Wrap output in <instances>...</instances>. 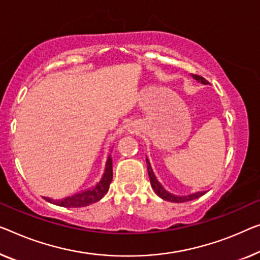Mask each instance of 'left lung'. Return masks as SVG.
<instances>
[{
    "mask_svg": "<svg viewBox=\"0 0 260 260\" xmlns=\"http://www.w3.org/2000/svg\"><path fill=\"white\" fill-rule=\"evenodd\" d=\"M191 77L195 80L200 81V83H202L204 85L209 84L208 80H205L203 77H200L196 75H191ZM146 162H147V169H148V176H149L150 184H152L153 190L155 191V193H156L158 197H161L162 200L168 201V202H174V203H182V202H188V201L199 199V197L203 196L204 193L207 192V191H197V192L190 193V195H187V196H177V195H174V193H170L169 191L166 190V189L162 187V184L160 183V182L157 181L156 176H155V174L152 169V166H150V162L147 157H146Z\"/></svg>",
    "mask_w": 260,
    "mask_h": 260,
    "instance_id": "8db88e82",
    "label": "left lung"
}]
</instances>
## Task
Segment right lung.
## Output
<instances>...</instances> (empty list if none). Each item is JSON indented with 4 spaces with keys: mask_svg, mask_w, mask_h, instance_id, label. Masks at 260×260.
<instances>
[{
    "mask_svg": "<svg viewBox=\"0 0 260 260\" xmlns=\"http://www.w3.org/2000/svg\"><path fill=\"white\" fill-rule=\"evenodd\" d=\"M113 179V169H112V157L111 155H108L105 169H104L103 176L99 182H96L95 185H93L92 188H88L86 190H81L80 192H77L72 196L64 197L61 200H52L50 197H44L45 201H48L50 203H53L59 207L64 208H80V207H86L92 203L98 202L106 195L110 188V184Z\"/></svg>",
    "mask_w": 260,
    "mask_h": 260,
    "instance_id": "obj_1",
    "label": "right lung"
}]
</instances>
